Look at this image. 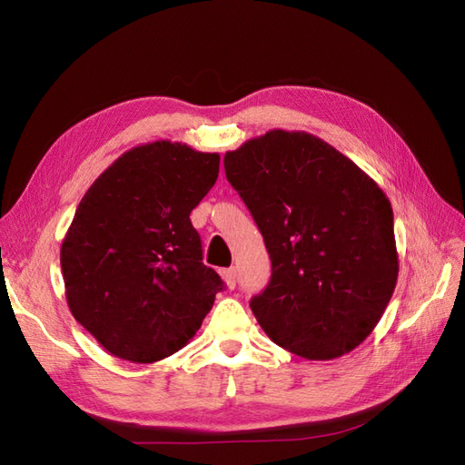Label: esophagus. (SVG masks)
Masks as SVG:
<instances>
[{
    "label": "esophagus",
    "instance_id": "obj_1",
    "mask_svg": "<svg viewBox=\"0 0 465 465\" xmlns=\"http://www.w3.org/2000/svg\"><path fill=\"white\" fill-rule=\"evenodd\" d=\"M221 277H223L224 283H227L229 289H234V285H236V270H234V267H229V270H223Z\"/></svg>",
    "mask_w": 465,
    "mask_h": 465
}]
</instances>
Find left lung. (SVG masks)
<instances>
[{
    "label": "left lung",
    "mask_w": 465,
    "mask_h": 465,
    "mask_svg": "<svg viewBox=\"0 0 465 465\" xmlns=\"http://www.w3.org/2000/svg\"><path fill=\"white\" fill-rule=\"evenodd\" d=\"M263 236L272 279L250 308L291 353L337 359L382 318L398 281L390 200L323 139L272 130L224 154Z\"/></svg>",
    "instance_id": "8db88e82"
}]
</instances>
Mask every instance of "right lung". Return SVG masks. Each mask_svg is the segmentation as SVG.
<instances>
[{"label": "right lung", "instance_id": "1", "mask_svg": "<svg viewBox=\"0 0 465 465\" xmlns=\"http://www.w3.org/2000/svg\"><path fill=\"white\" fill-rule=\"evenodd\" d=\"M219 153L153 142L125 151L83 195L60 250L74 318L110 355L171 357L223 289L190 213L219 176Z\"/></svg>", "mask_w": 465, "mask_h": 465}]
</instances>
